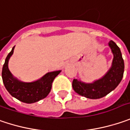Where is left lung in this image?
I'll return each instance as SVG.
<instances>
[{
  "instance_id": "8db88e82",
  "label": "left lung",
  "mask_w": 130,
  "mask_h": 130,
  "mask_svg": "<svg viewBox=\"0 0 130 130\" xmlns=\"http://www.w3.org/2000/svg\"><path fill=\"white\" fill-rule=\"evenodd\" d=\"M108 46L113 54L112 65L102 78L92 83H86L81 80L74 79L73 88L76 93L87 98L99 99L103 98L114 90L123 78L124 62L120 48L113 41H110Z\"/></svg>"
}]
</instances>
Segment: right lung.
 Segmentation results:
<instances>
[{"instance_id": "1", "label": "right lung", "mask_w": 130, "mask_h": 130, "mask_svg": "<svg viewBox=\"0 0 130 130\" xmlns=\"http://www.w3.org/2000/svg\"><path fill=\"white\" fill-rule=\"evenodd\" d=\"M14 46L5 60L2 69V78L4 86L9 94L21 102L25 103H34L45 98L48 95L52 82L55 77L58 76L61 71L48 72L41 78L32 82L20 81L14 77L9 69V61L12 56L14 50Z\"/></svg>"}]
</instances>
